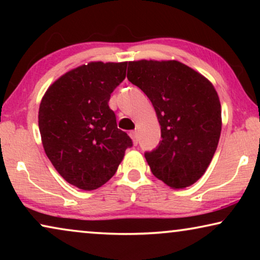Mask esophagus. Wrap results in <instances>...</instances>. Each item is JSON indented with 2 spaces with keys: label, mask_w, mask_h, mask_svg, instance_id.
Returning a JSON list of instances; mask_svg holds the SVG:
<instances>
[{
  "label": "esophagus",
  "mask_w": 260,
  "mask_h": 260,
  "mask_svg": "<svg viewBox=\"0 0 260 260\" xmlns=\"http://www.w3.org/2000/svg\"><path fill=\"white\" fill-rule=\"evenodd\" d=\"M130 137L133 138L134 144L137 145V143H138V135H137V131H131V133H130Z\"/></svg>",
  "instance_id": "1"
}]
</instances>
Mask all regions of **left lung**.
Returning <instances> with one entry per match:
<instances>
[{
	"label": "left lung",
	"instance_id": "8db88e82",
	"mask_svg": "<svg viewBox=\"0 0 260 260\" xmlns=\"http://www.w3.org/2000/svg\"><path fill=\"white\" fill-rule=\"evenodd\" d=\"M126 77L150 99L161 125L162 141L144 152L151 173L172 188L189 187L219 143L221 105L214 86L175 60L130 61Z\"/></svg>",
	"mask_w": 260,
	"mask_h": 260
}]
</instances>
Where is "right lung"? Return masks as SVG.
<instances>
[{
	"instance_id": "1",
	"label": "right lung",
	"mask_w": 260,
	"mask_h": 260,
	"mask_svg": "<svg viewBox=\"0 0 260 260\" xmlns=\"http://www.w3.org/2000/svg\"><path fill=\"white\" fill-rule=\"evenodd\" d=\"M127 62H90L54 81L39 109L45 152L67 182L93 190L115 175L133 141L117 127L109 101Z\"/></svg>"
}]
</instances>
